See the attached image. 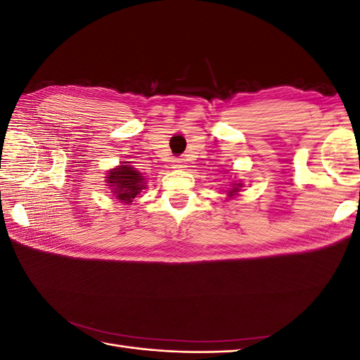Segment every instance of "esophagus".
<instances>
[{
  "label": "esophagus",
  "mask_w": 360,
  "mask_h": 360,
  "mask_svg": "<svg viewBox=\"0 0 360 360\" xmlns=\"http://www.w3.org/2000/svg\"><path fill=\"white\" fill-rule=\"evenodd\" d=\"M174 167H176V168H186V162H184L183 159H176V160H174Z\"/></svg>",
  "instance_id": "esophagus-1"
}]
</instances>
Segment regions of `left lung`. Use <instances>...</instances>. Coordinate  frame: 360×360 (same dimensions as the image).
Segmentation results:
<instances>
[{"label": "left lung", "instance_id": "8db88e82", "mask_svg": "<svg viewBox=\"0 0 360 360\" xmlns=\"http://www.w3.org/2000/svg\"><path fill=\"white\" fill-rule=\"evenodd\" d=\"M240 188H243V183H233V189L228 191V197H234L237 192H240Z\"/></svg>", "mask_w": 360, "mask_h": 360}]
</instances>
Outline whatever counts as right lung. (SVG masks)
<instances>
[{
    "label": "right lung",
    "instance_id": "obj_1",
    "mask_svg": "<svg viewBox=\"0 0 360 360\" xmlns=\"http://www.w3.org/2000/svg\"><path fill=\"white\" fill-rule=\"evenodd\" d=\"M108 186L112 188V193L115 195V200L122 201L124 204H130L136 195L146 189V180L138 172L136 168L130 167L129 162H123L114 169L108 171V176L105 177Z\"/></svg>",
    "mask_w": 360,
    "mask_h": 360
}]
</instances>
